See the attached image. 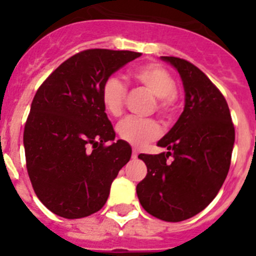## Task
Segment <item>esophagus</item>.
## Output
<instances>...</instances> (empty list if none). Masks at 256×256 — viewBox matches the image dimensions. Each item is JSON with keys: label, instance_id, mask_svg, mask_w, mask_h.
Instances as JSON below:
<instances>
[{"label": "esophagus", "instance_id": "1", "mask_svg": "<svg viewBox=\"0 0 256 256\" xmlns=\"http://www.w3.org/2000/svg\"><path fill=\"white\" fill-rule=\"evenodd\" d=\"M138 158V151L137 150H133L132 152V159H137Z\"/></svg>", "mask_w": 256, "mask_h": 256}]
</instances>
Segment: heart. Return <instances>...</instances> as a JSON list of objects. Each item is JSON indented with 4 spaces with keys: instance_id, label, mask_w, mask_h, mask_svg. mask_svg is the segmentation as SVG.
Segmentation results:
<instances>
[{
    "instance_id": "obj_1",
    "label": "heart",
    "mask_w": 256,
    "mask_h": 256,
    "mask_svg": "<svg viewBox=\"0 0 256 256\" xmlns=\"http://www.w3.org/2000/svg\"><path fill=\"white\" fill-rule=\"evenodd\" d=\"M130 76L156 97V110L162 116L169 118L173 114L177 83L168 70L158 64H146L133 69ZM126 96V87L118 78L110 76L104 82L101 88V101L108 114L112 116L120 115ZM116 132L126 144L140 148L158 138L162 130L155 120L126 118L118 124Z\"/></svg>"
}]
</instances>
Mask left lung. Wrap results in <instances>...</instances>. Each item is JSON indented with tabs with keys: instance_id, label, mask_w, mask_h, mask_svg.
Listing matches in <instances>:
<instances>
[{
	"instance_id": "1",
	"label": "left lung",
	"mask_w": 256,
	"mask_h": 256,
	"mask_svg": "<svg viewBox=\"0 0 256 256\" xmlns=\"http://www.w3.org/2000/svg\"><path fill=\"white\" fill-rule=\"evenodd\" d=\"M162 60L180 73L184 108L158 142L168 151L138 155L148 174L136 191L148 214L180 222L204 210L220 190L230 170L234 126L226 98L198 68L173 56Z\"/></svg>"
}]
</instances>
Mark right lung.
<instances>
[{"label":"right lung","instance_id":"right-lung-1","mask_svg":"<svg viewBox=\"0 0 256 256\" xmlns=\"http://www.w3.org/2000/svg\"><path fill=\"white\" fill-rule=\"evenodd\" d=\"M140 56L86 50L64 61L38 88L24 128L26 169L37 198L56 216L78 219L98 212L130 162L132 148L114 141L101 88Z\"/></svg>","mask_w":256,"mask_h":256}]
</instances>
